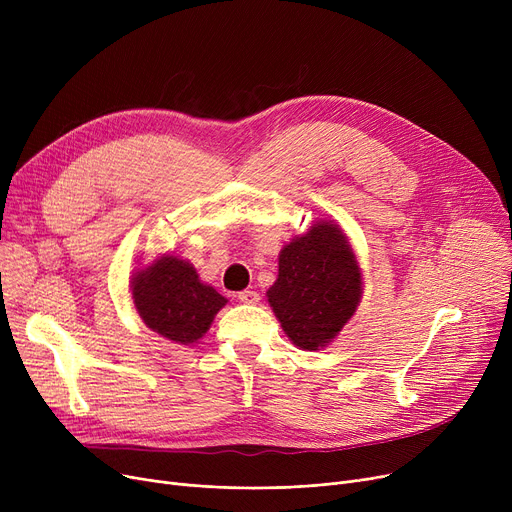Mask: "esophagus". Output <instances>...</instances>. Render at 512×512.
I'll list each match as a JSON object with an SVG mask.
<instances>
[{"label":"esophagus","instance_id":"esophagus-1","mask_svg":"<svg viewBox=\"0 0 512 512\" xmlns=\"http://www.w3.org/2000/svg\"><path fill=\"white\" fill-rule=\"evenodd\" d=\"M238 301L245 303V305H257L259 303V292L242 290V292H238Z\"/></svg>","mask_w":512,"mask_h":512}]
</instances>
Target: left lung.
Returning a JSON list of instances; mask_svg holds the SVG:
<instances>
[{"instance_id": "8db88e82", "label": "left lung", "mask_w": 512, "mask_h": 512, "mask_svg": "<svg viewBox=\"0 0 512 512\" xmlns=\"http://www.w3.org/2000/svg\"><path fill=\"white\" fill-rule=\"evenodd\" d=\"M363 297V274L348 236L334 220H317L278 257L267 303L301 351L326 348L351 321Z\"/></svg>"}]
</instances>
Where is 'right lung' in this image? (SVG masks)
<instances>
[{"mask_svg": "<svg viewBox=\"0 0 512 512\" xmlns=\"http://www.w3.org/2000/svg\"><path fill=\"white\" fill-rule=\"evenodd\" d=\"M132 303L145 326L176 344H195L228 299L205 284L191 261L164 253L132 270Z\"/></svg>", "mask_w": 512, "mask_h": 512, "instance_id": "add662e5", "label": "right lung"}]
</instances>
